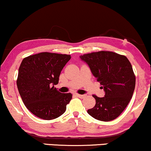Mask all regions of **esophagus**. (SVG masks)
I'll list each match as a JSON object with an SVG mask.
<instances>
[{"label":"esophagus","instance_id":"34e87169","mask_svg":"<svg viewBox=\"0 0 151 151\" xmlns=\"http://www.w3.org/2000/svg\"><path fill=\"white\" fill-rule=\"evenodd\" d=\"M76 95H77L78 97H81V98H83V97H86V95H80V94H76Z\"/></svg>","mask_w":151,"mask_h":151}]
</instances>
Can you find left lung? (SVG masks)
Masks as SVG:
<instances>
[{"label": "left lung", "mask_w": 151, "mask_h": 151, "mask_svg": "<svg viewBox=\"0 0 151 151\" xmlns=\"http://www.w3.org/2000/svg\"><path fill=\"white\" fill-rule=\"evenodd\" d=\"M80 58L88 65L105 93L103 97L93 95L96 104L88 113L100 121L115 119L128 105L135 89L132 64L125 56L112 51L93 52Z\"/></svg>", "instance_id": "left-lung-1"}]
</instances>
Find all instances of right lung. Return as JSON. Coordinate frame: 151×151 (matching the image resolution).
I'll use <instances>...</instances> for the list:
<instances>
[{"mask_svg": "<svg viewBox=\"0 0 151 151\" xmlns=\"http://www.w3.org/2000/svg\"><path fill=\"white\" fill-rule=\"evenodd\" d=\"M70 55L42 52L22 60L17 86L25 107L34 115L54 119L65 111L71 93H61L54 88L61 71L70 59Z\"/></svg>", "mask_w": 151, "mask_h": 151, "instance_id": "right-lung-1", "label": "right lung"}]
</instances>
